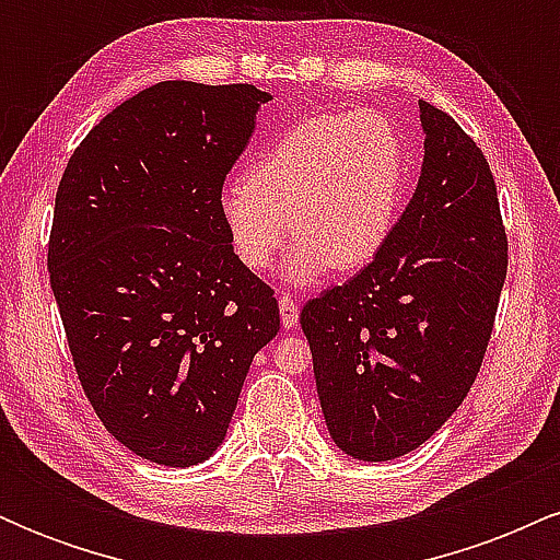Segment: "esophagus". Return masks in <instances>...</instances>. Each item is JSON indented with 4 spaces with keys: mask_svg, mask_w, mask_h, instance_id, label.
<instances>
[{
    "mask_svg": "<svg viewBox=\"0 0 560 560\" xmlns=\"http://www.w3.org/2000/svg\"><path fill=\"white\" fill-rule=\"evenodd\" d=\"M279 311H281V324H284V329H294L300 320L298 302L289 298V294H279Z\"/></svg>",
    "mask_w": 560,
    "mask_h": 560,
    "instance_id": "esophagus-1",
    "label": "esophagus"
}]
</instances>
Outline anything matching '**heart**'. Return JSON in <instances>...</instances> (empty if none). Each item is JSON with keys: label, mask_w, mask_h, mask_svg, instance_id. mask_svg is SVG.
<instances>
[{"label": "heart", "mask_w": 560, "mask_h": 560, "mask_svg": "<svg viewBox=\"0 0 560 560\" xmlns=\"http://www.w3.org/2000/svg\"><path fill=\"white\" fill-rule=\"evenodd\" d=\"M405 184V147L384 115L326 113L287 128L247 178L223 186L221 218L236 258L266 271L287 242L294 287L369 266L389 242ZM290 223L287 224L285 221Z\"/></svg>", "instance_id": "b5f03b06"}]
</instances>
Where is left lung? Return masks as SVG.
Listing matches in <instances>:
<instances>
[{
    "label": "left lung",
    "instance_id": "obj_1",
    "mask_svg": "<svg viewBox=\"0 0 560 560\" xmlns=\"http://www.w3.org/2000/svg\"><path fill=\"white\" fill-rule=\"evenodd\" d=\"M423 160L389 242L300 313L334 445L358 460L421 447L479 374L508 268L498 189L474 139L419 100Z\"/></svg>",
    "mask_w": 560,
    "mask_h": 560
}]
</instances>
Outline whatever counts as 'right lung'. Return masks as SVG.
Listing matches in <instances>:
<instances>
[{
    "mask_svg": "<svg viewBox=\"0 0 560 560\" xmlns=\"http://www.w3.org/2000/svg\"><path fill=\"white\" fill-rule=\"evenodd\" d=\"M273 94L163 81L96 124L62 173L49 281L75 371L105 429L152 464L223 445L273 292L236 258L223 178Z\"/></svg>",
    "mask_w": 560,
    "mask_h": 560,
    "instance_id": "add662e5",
    "label": "right lung"
}]
</instances>
